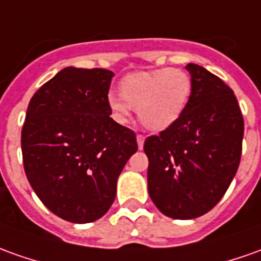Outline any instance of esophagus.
I'll return each mask as SVG.
<instances>
[{
  "label": "esophagus",
  "instance_id": "esophagus-1",
  "mask_svg": "<svg viewBox=\"0 0 261 261\" xmlns=\"http://www.w3.org/2000/svg\"><path fill=\"white\" fill-rule=\"evenodd\" d=\"M136 142H138V148L143 149V143H145V136H143V135H138V136H136Z\"/></svg>",
  "mask_w": 261,
  "mask_h": 261
}]
</instances>
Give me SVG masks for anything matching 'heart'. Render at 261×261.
<instances>
[{"label": "heart", "mask_w": 261, "mask_h": 261, "mask_svg": "<svg viewBox=\"0 0 261 261\" xmlns=\"http://www.w3.org/2000/svg\"><path fill=\"white\" fill-rule=\"evenodd\" d=\"M120 95L109 93L108 107L115 119L126 122L130 108L138 111L143 126L165 130L182 116L192 93V79L182 69H156L134 72L120 81Z\"/></svg>", "instance_id": "b5f03b06"}]
</instances>
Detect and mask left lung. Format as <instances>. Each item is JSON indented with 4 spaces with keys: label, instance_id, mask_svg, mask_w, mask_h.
I'll return each instance as SVG.
<instances>
[{
    "label": "left lung",
    "instance_id": "8db88e82",
    "mask_svg": "<svg viewBox=\"0 0 261 261\" xmlns=\"http://www.w3.org/2000/svg\"><path fill=\"white\" fill-rule=\"evenodd\" d=\"M186 69L192 93L185 112L143 146L149 196L165 216L179 220L206 215L223 197L240 163L244 132L229 86L200 65Z\"/></svg>",
    "mask_w": 261,
    "mask_h": 261
}]
</instances>
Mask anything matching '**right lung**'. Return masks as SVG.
Here are the masks:
<instances>
[{
    "label": "right lung",
    "instance_id": "add662e5",
    "mask_svg": "<svg viewBox=\"0 0 261 261\" xmlns=\"http://www.w3.org/2000/svg\"><path fill=\"white\" fill-rule=\"evenodd\" d=\"M112 71L68 66L38 89L21 149L27 179L54 215L91 223L107 213L116 182L138 150L136 135L109 116Z\"/></svg>",
    "mask_w": 261,
    "mask_h": 261
}]
</instances>
